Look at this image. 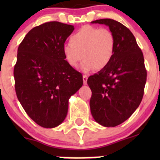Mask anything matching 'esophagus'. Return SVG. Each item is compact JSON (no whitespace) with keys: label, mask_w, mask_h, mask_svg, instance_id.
I'll return each instance as SVG.
<instances>
[{"label":"esophagus","mask_w":160,"mask_h":160,"mask_svg":"<svg viewBox=\"0 0 160 160\" xmlns=\"http://www.w3.org/2000/svg\"><path fill=\"white\" fill-rule=\"evenodd\" d=\"M88 77L87 75H83V84L86 85L88 83Z\"/></svg>","instance_id":"obj_1"}]
</instances>
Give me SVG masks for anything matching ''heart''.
I'll use <instances>...</instances> for the list:
<instances>
[{
	"label": "heart",
	"mask_w": 160,
	"mask_h": 160,
	"mask_svg": "<svg viewBox=\"0 0 160 160\" xmlns=\"http://www.w3.org/2000/svg\"><path fill=\"white\" fill-rule=\"evenodd\" d=\"M115 49V38L110 30L85 25L70 38V42L64 45L62 52L67 63L77 67L81 64L83 72L102 70L110 63Z\"/></svg>",
	"instance_id": "heart-1"
}]
</instances>
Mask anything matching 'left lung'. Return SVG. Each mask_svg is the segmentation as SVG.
I'll return each instance as SVG.
<instances>
[{
    "mask_svg": "<svg viewBox=\"0 0 160 160\" xmlns=\"http://www.w3.org/2000/svg\"><path fill=\"white\" fill-rule=\"evenodd\" d=\"M110 28L115 49L110 63L89 77L90 111L98 123L114 127L126 121L142 100L146 72L142 52L127 27L110 18L93 21Z\"/></svg>",
    "mask_w": 160,
    "mask_h": 160,
    "instance_id": "8db88e82",
    "label": "left lung"
}]
</instances>
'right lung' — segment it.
Masks as SVG:
<instances>
[{
	"instance_id": "right-lung-1",
	"label": "right lung",
	"mask_w": 160,
	"mask_h": 160,
	"mask_svg": "<svg viewBox=\"0 0 160 160\" xmlns=\"http://www.w3.org/2000/svg\"><path fill=\"white\" fill-rule=\"evenodd\" d=\"M72 25L49 22L28 32L18 49L14 68L18 99L28 116L43 128H55L66 118L69 99L83 85V76L64 57Z\"/></svg>"
}]
</instances>
